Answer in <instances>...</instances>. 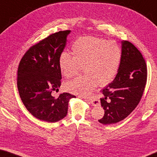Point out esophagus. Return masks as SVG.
Here are the masks:
<instances>
[{"label": "esophagus", "instance_id": "34e87169", "mask_svg": "<svg viewBox=\"0 0 157 157\" xmlns=\"http://www.w3.org/2000/svg\"><path fill=\"white\" fill-rule=\"evenodd\" d=\"M84 99L87 102H89V103H90V104H91L92 105H94V106H97L98 104H99V102H94V101H93L92 100H90V99H86V98H84Z\"/></svg>", "mask_w": 157, "mask_h": 157}]
</instances>
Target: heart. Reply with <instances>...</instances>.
<instances>
[{"label":"heart","instance_id":"1","mask_svg":"<svg viewBox=\"0 0 157 157\" xmlns=\"http://www.w3.org/2000/svg\"><path fill=\"white\" fill-rule=\"evenodd\" d=\"M73 55L63 52L59 59L61 73L66 78H72L83 68L86 75L66 82V91L85 96L97 85L107 84L115 78L120 66L122 52L115 41L95 37L79 38L72 46Z\"/></svg>","mask_w":157,"mask_h":157}]
</instances>
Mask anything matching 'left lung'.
Here are the masks:
<instances>
[{"label": "left lung", "mask_w": 157, "mask_h": 157, "mask_svg": "<svg viewBox=\"0 0 157 157\" xmlns=\"http://www.w3.org/2000/svg\"><path fill=\"white\" fill-rule=\"evenodd\" d=\"M122 57L113 82L101 90L104 124H114L128 116L139 104L147 82V67L141 53L132 43L121 41Z\"/></svg>", "instance_id": "1"}]
</instances>
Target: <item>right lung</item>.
I'll use <instances>...</instances> for the list:
<instances>
[{"instance_id":"obj_1","label":"right lung","mask_w":157,"mask_h":157,"mask_svg":"<svg viewBox=\"0 0 157 157\" xmlns=\"http://www.w3.org/2000/svg\"><path fill=\"white\" fill-rule=\"evenodd\" d=\"M71 30L52 34L32 46L21 59L18 68L17 87L23 105L32 115L41 121L55 123L68 112V105L75 95L59 91L62 74L59 59L65 48Z\"/></svg>"}]
</instances>
